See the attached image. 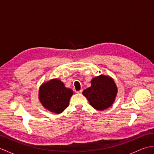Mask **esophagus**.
<instances>
[{
  "label": "esophagus",
  "mask_w": 154,
  "mask_h": 154,
  "mask_svg": "<svg viewBox=\"0 0 154 154\" xmlns=\"http://www.w3.org/2000/svg\"><path fill=\"white\" fill-rule=\"evenodd\" d=\"M82 92H83V90L82 89H81L80 91H77V93H79V94H81V93H82Z\"/></svg>",
  "instance_id": "esophagus-1"
}]
</instances>
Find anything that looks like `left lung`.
<instances>
[{"label":"left lung","mask_w":154,"mask_h":154,"mask_svg":"<svg viewBox=\"0 0 154 154\" xmlns=\"http://www.w3.org/2000/svg\"><path fill=\"white\" fill-rule=\"evenodd\" d=\"M91 83V86L83 91L91 105L97 110H104L112 105L118 92L112 78L101 75L93 78Z\"/></svg>","instance_id":"obj_1"}]
</instances>
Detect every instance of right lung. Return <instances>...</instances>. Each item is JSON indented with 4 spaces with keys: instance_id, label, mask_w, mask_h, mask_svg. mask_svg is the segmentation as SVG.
<instances>
[{
    "instance_id": "add662e5",
    "label": "right lung",
    "mask_w": 154,
    "mask_h": 154,
    "mask_svg": "<svg viewBox=\"0 0 154 154\" xmlns=\"http://www.w3.org/2000/svg\"><path fill=\"white\" fill-rule=\"evenodd\" d=\"M73 91L66 88L63 82L54 79L42 84L39 89V99L45 109L60 114L67 109Z\"/></svg>"
}]
</instances>
